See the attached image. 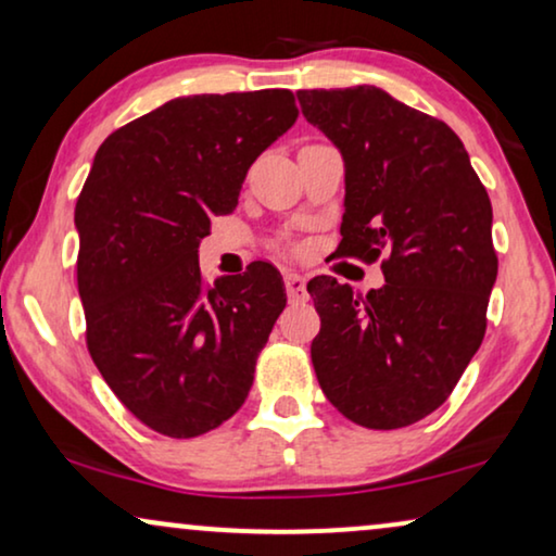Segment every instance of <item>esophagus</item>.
Here are the masks:
<instances>
[{
  "label": "esophagus",
  "instance_id": "obj_1",
  "mask_svg": "<svg viewBox=\"0 0 556 556\" xmlns=\"http://www.w3.org/2000/svg\"><path fill=\"white\" fill-rule=\"evenodd\" d=\"M286 293L291 301H306V278L301 273H286Z\"/></svg>",
  "mask_w": 556,
  "mask_h": 556
}]
</instances>
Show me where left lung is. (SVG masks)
<instances>
[{"label":"left lung","mask_w":556,"mask_h":556,"mask_svg":"<svg viewBox=\"0 0 556 556\" xmlns=\"http://www.w3.org/2000/svg\"><path fill=\"white\" fill-rule=\"evenodd\" d=\"M295 96L344 159L339 255H384V286L364 299L331 276L308 280L318 384L352 422L405 428L443 405L483 341L498 273L491 200L453 128L387 90Z\"/></svg>","instance_id":"1"}]
</instances>
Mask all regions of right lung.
I'll list each match as a JSON object with an SVG mask.
<instances>
[{
  "label": "right lung",
  "instance_id": "1",
  "mask_svg": "<svg viewBox=\"0 0 556 556\" xmlns=\"http://www.w3.org/2000/svg\"><path fill=\"white\" fill-rule=\"evenodd\" d=\"M295 118L283 88L181 96L96 151L75 204L88 349L116 397L162 435L197 438L238 413L286 308L283 278L263 261L204 288L200 242Z\"/></svg>",
  "mask_w": 556,
  "mask_h": 556
}]
</instances>
